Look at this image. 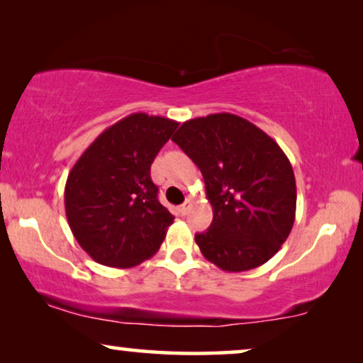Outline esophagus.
<instances>
[{
    "instance_id": "34e87169",
    "label": "esophagus",
    "mask_w": 363,
    "mask_h": 363,
    "mask_svg": "<svg viewBox=\"0 0 363 363\" xmlns=\"http://www.w3.org/2000/svg\"><path fill=\"white\" fill-rule=\"evenodd\" d=\"M190 206H191V200H186L180 208H178V211H180L182 215H186L188 210H190Z\"/></svg>"
}]
</instances>
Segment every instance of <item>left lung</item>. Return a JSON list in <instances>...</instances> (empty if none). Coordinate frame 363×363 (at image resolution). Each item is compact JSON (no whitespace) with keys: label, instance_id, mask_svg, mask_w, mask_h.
<instances>
[{"label":"left lung","instance_id":"1","mask_svg":"<svg viewBox=\"0 0 363 363\" xmlns=\"http://www.w3.org/2000/svg\"><path fill=\"white\" fill-rule=\"evenodd\" d=\"M172 140L200 168L213 206L208 231L195 235L201 255L228 272L269 261L296 220V178L281 147L226 112L186 121Z\"/></svg>","mask_w":363,"mask_h":363}]
</instances>
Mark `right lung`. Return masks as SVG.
<instances>
[{
	"label": "right lung",
	"instance_id": "right-lung-1",
	"mask_svg": "<svg viewBox=\"0 0 363 363\" xmlns=\"http://www.w3.org/2000/svg\"><path fill=\"white\" fill-rule=\"evenodd\" d=\"M178 122L137 112L106 128L69 172L64 205L76 241L99 264L132 267L152 257L175 216L150 178Z\"/></svg>",
	"mask_w": 363,
	"mask_h": 363
}]
</instances>
